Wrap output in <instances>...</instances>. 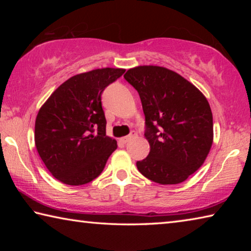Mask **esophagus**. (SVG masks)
<instances>
[{"mask_svg":"<svg viewBox=\"0 0 251 251\" xmlns=\"http://www.w3.org/2000/svg\"><path fill=\"white\" fill-rule=\"evenodd\" d=\"M135 136H136V133H135V131H131V133H130L129 135L125 136V137H122V138H121V141H122L123 143H127V142H129L131 138L135 137Z\"/></svg>","mask_w":251,"mask_h":251,"instance_id":"obj_1","label":"esophagus"}]
</instances>
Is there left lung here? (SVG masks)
I'll list each match as a JSON object with an SVG mask.
<instances>
[{"label":"left lung","mask_w":251,"mask_h":251,"mask_svg":"<svg viewBox=\"0 0 251 251\" xmlns=\"http://www.w3.org/2000/svg\"><path fill=\"white\" fill-rule=\"evenodd\" d=\"M125 79L141 97L150 154L136 163L139 173L161 185L185 181L201 167L214 141L205 95L176 72L163 66L129 69Z\"/></svg>","instance_id":"8db88e82"}]
</instances>
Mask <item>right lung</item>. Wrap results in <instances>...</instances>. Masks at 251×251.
<instances>
[{
	"mask_svg": "<svg viewBox=\"0 0 251 251\" xmlns=\"http://www.w3.org/2000/svg\"><path fill=\"white\" fill-rule=\"evenodd\" d=\"M124 69L93 70L72 76L42 105L35 121V146L49 172L63 184L80 186L100 175L117 148L106 135L101 93Z\"/></svg>",
	"mask_w": 251,
	"mask_h": 251,
	"instance_id": "add662e5",
	"label": "right lung"
}]
</instances>
